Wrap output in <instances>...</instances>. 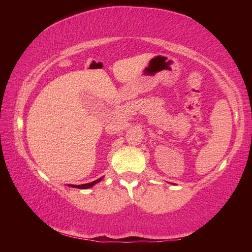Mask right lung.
Instances as JSON below:
<instances>
[{
    "mask_svg": "<svg viewBox=\"0 0 252 252\" xmlns=\"http://www.w3.org/2000/svg\"><path fill=\"white\" fill-rule=\"evenodd\" d=\"M102 180V179H97V180L93 181V182H90V183H85V185H80V186H75V185H70V187L72 188H79V189H88V188H91L92 186H94L95 183L100 182Z\"/></svg>",
    "mask_w": 252,
    "mask_h": 252,
    "instance_id": "1",
    "label": "right lung"
}]
</instances>
